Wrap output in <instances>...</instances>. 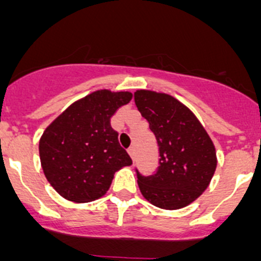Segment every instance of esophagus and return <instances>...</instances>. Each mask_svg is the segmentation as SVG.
<instances>
[{
    "instance_id": "esophagus-1",
    "label": "esophagus",
    "mask_w": 261,
    "mask_h": 261,
    "mask_svg": "<svg viewBox=\"0 0 261 261\" xmlns=\"http://www.w3.org/2000/svg\"><path fill=\"white\" fill-rule=\"evenodd\" d=\"M127 152H128V154L131 156V159L134 160V157H135V147H134V145H131V147L127 149Z\"/></svg>"
}]
</instances>
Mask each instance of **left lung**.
<instances>
[{
	"label": "left lung",
	"instance_id": "obj_1",
	"mask_svg": "<svg viewBox=\"0 0 261 261\" xmlns=\"http://www.w3.org/2000/svg\"><path fill=\"white\" fill-rule=\"evenodd\" d=\"M135 105L159 144V168L144 177L136 170L144 199L163 210H179L210 186L217 166L216 148L199 119L173 96L138 90Z\"/></svg>",
	"mask_w": 261,
	"mask_h": 261
}]
</instances>
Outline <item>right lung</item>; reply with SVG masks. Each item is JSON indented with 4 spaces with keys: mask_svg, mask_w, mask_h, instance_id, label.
<instances>
[{
    "mask_svg": "<svg viewBox=\"0 0 261 261\" xmlns=\"http://www.w3.org/2000/svg\"><path fill=\"white\" fill-rule=\"evenodd\" d=\"M133 93L98 90L70 105L40 138L41 168L50 186L75 203H88L107 194L114 173L133 164L110 126L117 109Z\"/></svg>",
    "mask_w": 261,
    "mask_h": 261,
    "instance_id": "add662e5",
    "label": "right lung"
}]
</instances>
